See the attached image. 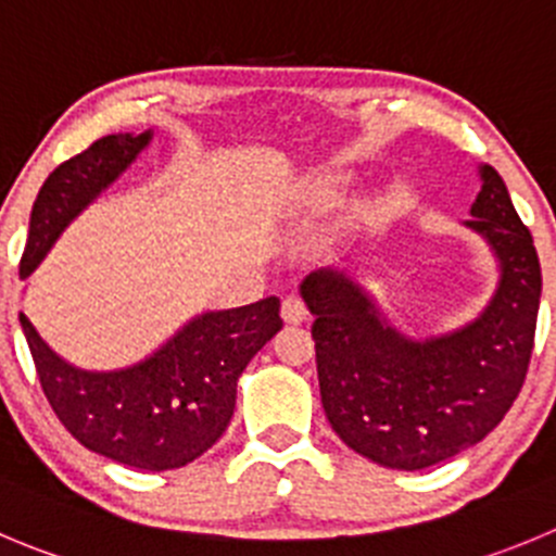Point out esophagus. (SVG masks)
I'll return each instance as SVG.
<instances>
[{
	"label": "esophagus",
	"mask_w": 556,
	"mask_h": 556,
	"mask_svg": "<svg viewBox=\"0 0 556 556\" xmlns=\"http://www.w3.org/2000/svg\"><path fill=\"white\" fill-rule=\"evenodd\" d=\"M281 316L283 321H289V325H300V321L308 319V305H305L300 298H294V294H289V298H283L281 303Z\"/></svg>",
	"instance_id": "obj_1"
}]
</instances>
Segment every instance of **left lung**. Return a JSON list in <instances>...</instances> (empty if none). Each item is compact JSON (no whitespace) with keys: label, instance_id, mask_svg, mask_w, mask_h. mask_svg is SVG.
<instances>
[{"label":"left lung","instance_id":"left-lung-1","mask_svg":"<svg viewBox=\"0 0 556 556\" xmlns=\"http://www.w3.org/2000/svg\"><path fill=\"white\" fill-rule=\"evenodd\" d=\"M469 229L500 258L489 308L451 336L412 341L332 269L303 281L316 316L321 406L354 453L390 469H422L480 442L513 406L530 368L541 305V262L505 182L480 168Z\"/></svg>","mask_w":556,"mask_h":556}]
</instances>
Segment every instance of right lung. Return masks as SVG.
I'll use <instances>...</instances> for the list:
<instances>
[{
    "label": "right lung",
    "instance_id": "add662e5",
    "mask_svg": "<svg viewBox=\"0 0 556 556\" xmlns=\"http://www.w3.org/2000/svg\"><path fill=\"white\" fill-rule=\"evenodd\" d=\"M147 141L150 134L103 136L49 174L31 207L21 278ZM18 319L40 388L62 426L87 451L150 472L185 467L220 440L235 415L237 379L283 325L278 298L215 311L182 327L150 361L125 371L92 374L67 366L24 314Z\"/></svg>",
    "mask_w": 556,
    "mask_h": 556
}]
</instances>
